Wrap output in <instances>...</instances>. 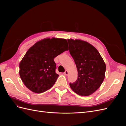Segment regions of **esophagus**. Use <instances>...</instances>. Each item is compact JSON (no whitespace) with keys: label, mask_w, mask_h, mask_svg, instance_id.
Returning <instances> with one entry per match:
<instances>
[{"label":"esophagus","mask_w":126,"mask_h":126,"mask_svg":"<svg viewBox=\"0 0 126 126\" xmlns=\"http://www.w3.org/2000/svg\"><path fill=\"white\" fill-rule=\"evenodd\" d=\"M63 74L64 75H68V71H67V70H66L65 71H64V72L63 73Z\"/></svg>","instance_id":"34e87169"}]
</instances>
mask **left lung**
I'll return each instance as SVG.
<instances>
[{"label":"left lung","mask_w":126,"mask_h":126,"mask_svg":"<svg viewBox=\"0 0 126 126\" xmlns=\"http://www.w3.org/2000/svg\"><path fill=\"white\" fill-rule=\"evenodd\" d=\"M69 52L78 71V78L70 83L71 89L82 96L94 93L104 81L106 66L97 49L88 42L68 39Z\"/></svg>","instance_id":"obj_1"}]
</instances>
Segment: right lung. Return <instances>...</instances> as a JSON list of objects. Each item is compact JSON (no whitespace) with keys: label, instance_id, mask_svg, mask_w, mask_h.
Segmentation results:
<instances>
[{"label":"right lung","instance_id":"add662e5","mask_svg":"<svg viewBox=\"0 0 126 126\" xmlns=\"http://www.w3.org/2000/svg\"><path fill=\"white\" fill-rule=\"evenodd\" d=\"M68 50L67 40L52 37L37 42L27 51L19 63V75L27 88L40 94L54 86L59 75L54 58Z\"/></svg>","mask_w":126,"mask_h":126}]
</instances>
